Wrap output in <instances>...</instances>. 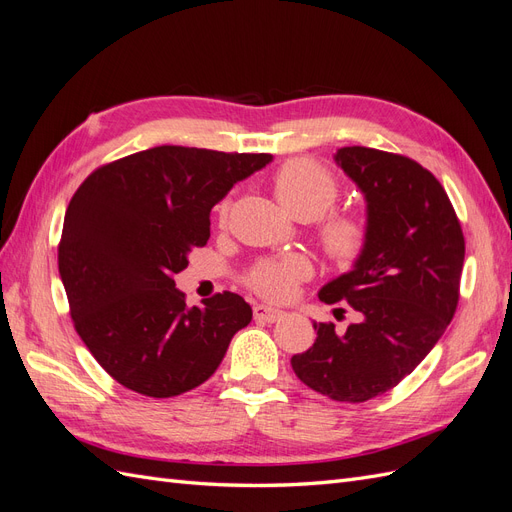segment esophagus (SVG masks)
I'll list each match as a JSON object with an SVG mask.
<instances>
[{
    "label": "esophagus",
    "instance_id": "obj_1",
    "mask_svg": "<svg viewBox=\"0 0 512 512\" xmlns=\"http://www.w3.org/2000/svg\"><path fill=\"white\" fill-rule=\"evenodd\" d=\"M277 318H282L280 309H273L267 305H254V320L258 322H275Z\"/></svg>",
    "mask_w": 512,
    "mask_h": 512
}]
</instances>
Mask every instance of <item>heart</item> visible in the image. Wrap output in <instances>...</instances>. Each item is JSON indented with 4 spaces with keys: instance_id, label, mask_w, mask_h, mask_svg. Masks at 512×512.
Masks as SVG:
<instances>
[{
    "instance_id": "obj_1",
    "label": "heart",
    "mask_w": 512,
    "mask_h": 512,
    "mask_svg": "<svg viewBox=\"0 0 512 512\" xmlns=\"http://www.w3.org/2000/svg\"><path fill=\"white\" fill-rule=\"evenodd\" d=\"M273 192L277 200L301 220H316L337 203L342 188L337 177L320 162L297 158L277 168L273 175ZM230 200L218 207V222L224 228L230 215ZM316 235L324 254L335 265L350 267L361 260L369 247V226L356 213L332 211L318 222ZM312 262L301 254L260 260L247 271L245 284L258 297L269 301H286L301 282L312 275Z\"/></svg>"
}]
</instances>
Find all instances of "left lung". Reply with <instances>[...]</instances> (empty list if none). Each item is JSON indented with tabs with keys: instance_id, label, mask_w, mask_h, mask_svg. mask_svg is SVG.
<instances>
[{
	"instance_id": "obj_1",
	"label": "left lung",
	"mask_w": 512,
	"mask_h": 512,
	"mask_svg": "<svg viewBox=\"0 0 512 512\" xmlns=\"http://www.w3.org/2000/svg\"><path fill=\"white\" fill-rule=\"evenodd\" d=\"M335 160L365 194L369 247L318 297L359 320L346 333L314 322V346L290 363L312 391L361 404L410 376L451 324L466 239L442 183L412 158L342 147Z\"/></svg>"
}]
</instances>
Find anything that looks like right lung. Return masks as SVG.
I'll return each instance as SVG.
<instances>
[{
    "label": "right lung",
    "instance_id": "add662e5",
    "mask_svg": "<svg viewBox=\"0 0 512 512\" xmlns=\"http://www.w3.org/2000/svg\"><path fill=\"white\" fill-rule=\"evenodd\" d=\"M269 153L162 145L96 168L74 192L57 262L76 333L108 376L145 397L192 391L252 320L235 292L185 307L175 275L209 241V213Z\"/></svg>",
    "mask_w": 512,
    "mask_h": 512
}]
</instances>
